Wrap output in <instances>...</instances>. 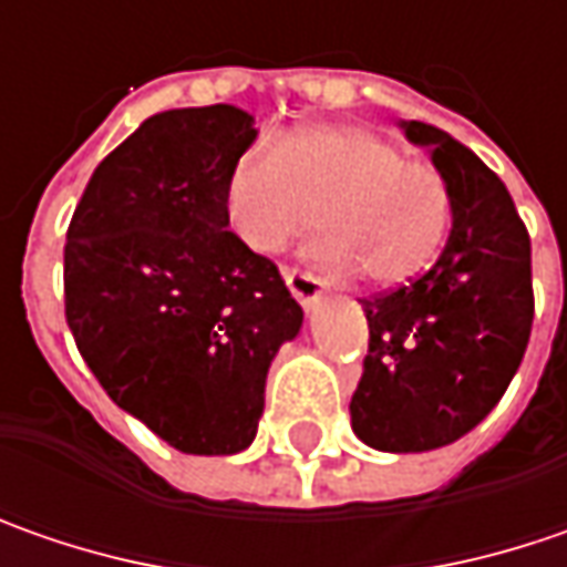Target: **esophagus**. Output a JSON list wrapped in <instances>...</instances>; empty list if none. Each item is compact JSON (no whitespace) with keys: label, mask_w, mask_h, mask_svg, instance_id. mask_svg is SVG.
Listing matches in <instances>:
<instances>
[{"label":"esophagus","mask_w":567,"mask_h":567,"mask_svg":"<svg viewBox=\"0 0 567 567\" xmlns=\"http://www.w3.org/2000/svg\"><path fill=\"white\" fill-rule=\"evenodd\" d=\"M285 282L291 288V295L305 305L313 308L323 295V279H317L313 272H301V269H285Z\"/></svg>","instance_id":"obj_1"}]
</instances>
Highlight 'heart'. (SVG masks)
<instances>
[{
	"label": "heart",
	"instance_id": "obj_1",
	"mask_svg": "<svg viewBox=\"0 0 567 567\" xmlns=\"http://www.w3.org/2000/svg\"><path fill=\"white\" fill-rule=\"evenodd\" d=\"M228 231L254 254H279L317 225V259L330 269H361L374 285H400L422 272L444 244L451 193L441 171L412 161L390 138L349 123L301 126L282 148H244L225 177Z\"/></svg>",
	"mask_w": 567,
	"mask_h": 567
}]
</instances>
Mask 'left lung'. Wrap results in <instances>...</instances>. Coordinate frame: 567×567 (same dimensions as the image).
I'll list each match as a JSON object with an SVG mask.
<instances>
[{"label": "left lung", "mask_w": 567, "mask_h": 567, "mask_svg": "<svg viewBox=\"0 0 567 567\" xmlns=\"http://www.w3.org/2000/svg\"><path fill=\"white\" fill-rule=\"evenodd\" d=\"M403 130L431 148L454 225L422 276L361 298L368 355L349 412L368 447L419 454L454 444L505 396L533 330V272L527 225L498 174L437 126Z\"/></svg>", "instance_id": "1"}]
</instances>
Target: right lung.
I'll return each mask as SVG.
<instances>
[{
    "label": "right lung",
    "instance_id": "1",
    "mask_svg": "<svg viewBox=\"0 0 567 567\" xmlns=\"http://www.w3.org/2000/svg\"><path fill=\"white\" fill-rule=\"evenodd\" d=\"M257 138L231 104L148 116L91 174L65 231V323L113 403L184 454L257 437L266 371L305 310L225 221L231 161Z\"/></svg>",
    "mask_w": 567,
    "mask_h": 567
}]
</instances>
